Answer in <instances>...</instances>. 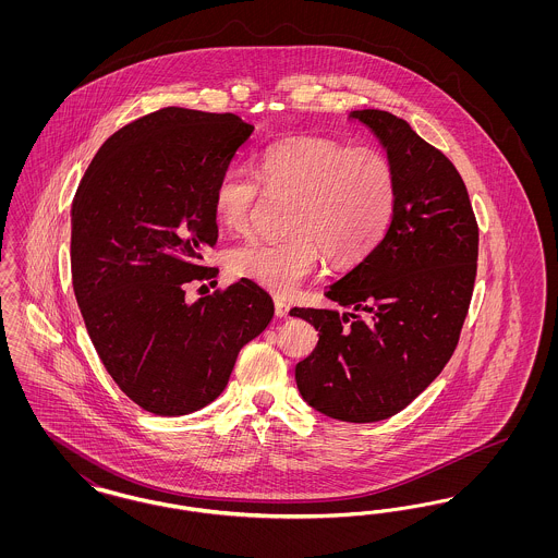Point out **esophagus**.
Masks as SVG:
<instances>
[{
	"mask_svg": "<svg viewBox=\"0 0 558 558\" xmlns=\"http://www.w3.org/2000/svg\"><path fill=\"white\" fill-rule=\"evenodd\" d=\"M274 307H276V316L278 318H287L289 316V303L287 301H282V299H274Z\"/></svg>",
	"mask_w": 558,
	"mask_h": 558,
	"instance_id": "obj_1",
	"label": "esophagus"
}]
</instances>
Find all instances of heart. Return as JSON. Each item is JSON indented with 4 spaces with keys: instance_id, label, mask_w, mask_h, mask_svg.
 Returning a JSON list of instances; mask_svg holds the SVG:
<instances>
[{
    "instance_id": "obj_1",
    "label": "heart",
    "mask_w": 558,
    "mask_h": 558,
    "mask_svg": "<svg viewBox=\"0 0 558 558\" xmlns=\"http://www.w3.org/2000/svg\"><path fill=\"white\" fill-rule=\"evenodd\" d=\"M296 194L291 236H251L228 255L230 271L267 291L289 294L310 276L324 253L330 266L364 262L385 239L398 203V175L376 148H351L330 137H292L269 144L259 157V175L230 165L213 190L217 219L242 232L257 207L262 184Z\"/></svg>"
}]
</instances>
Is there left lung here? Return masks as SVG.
<instances>
[{
  "label": "left lung",
  "instance_id": "8db88e82",
  "mask_svg": "<svg viewBox=\"0 0 558 558\" xmlns=\"http://www.w3.org/2000/svg\"><path fill=\"white\" fill-rule=\"evenodd\" d=\"M349 119L385 148L398 203L380 244L324 292L349 312L291 310L319 337L294 380L322 414L376 423L418 398L458 345L477 276L478 228L466 186L444 153L391 112L366 108Z\"/></svg>",
  "mask_w": 558,
  "mask_h": 558
}]
</instances>
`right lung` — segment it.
Instances as JSON below:
<instances>
[{
	"instance_id": "1",
	"label": "right lung",
	"mask_w": 558,
	"mask_h": 558,
	"mask_svg": "<svg viewBox=\"0 0 558 558\" xmlns=\"http://www.w3.org/2000/svg\"><path fill=\"white\" fill-rule=\"evenodd\" d=\"M253 125L226 112L160 108L112 133L71 209L73 289L119 389L146 412L184 416L217 398L274 301L240 280L194 303L192 280L217 242L213 190ZM217 284V282H215Z\"/></svg>"
}]
</instances>
